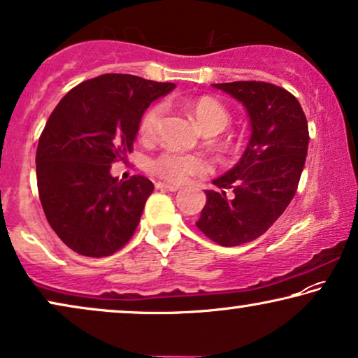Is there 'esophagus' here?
Listing matches in <instances>:
<instances>
[{
	"label": "esophagus",
	"instance_id": "esophagus-1",
	"mask_svg": "<svg viewBox=\"0 0 358 358\" xmlns=\"http://www.w3.org/2000/svg\"><path fill=\"white\" fill-rule=\"evenodd\" d=\"M155 188H157V189H165V191H178V189H180L177 185L162 183V181H159V183H155Z\"/></svg>",
	"mask_w": 358,
	"mask_h": 358
}]
</instances>
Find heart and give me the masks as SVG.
Returning a JSON list of instances; mask_svg holds the SVG:
<instances>
[{
    "mask_svg": "<svg viewBox=\"0 0 358 358\" xmlns=\"http://www.w3.org/2000/svg\"><path fill=\"white\" fill-rule=\"evenodd\" d=\"M188 112L198 128L203 131H213V133H220L227 128L230 123V113L225 108L222 102L217 99L203 95L191 100L188 103ZM164 107L160 103L152 105L148 112L144 113L143 120L139 124L141 138L150 141L155 138L159 131L160 120H162ZM152 170L159 173L165 180L173 181V183H181L186 181L193 175H203L209 170V162L201 155H186L178 152H164L152 162Z\"/></svg>",
    "mask_w": 358,
    "mask_h": 358,
    "instance_id": "obj_1",
    "label": "heart"
}]
</instances>
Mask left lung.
Returning <instances> with one entry per match:
<instances>
[{
  "label": "left lung",
  "instance_id": "8db88e82",
  "mask_svg": "<svg viewBox=\"0 0 358 358\" xmlns=\"http://www.w3.org/2000/svg\"><path fill=\"white\" fill-rule=\"evenodd\" d=\"M213 85L243 105L251 134L238 162L213 180L220 191H206L196 225L215 243L236 246L263 235L295 196L308 152V123L299 100L274 84Z\"/></svg>",
  "mask_w": 358,
  "mask_h": 358
}]
</instances>
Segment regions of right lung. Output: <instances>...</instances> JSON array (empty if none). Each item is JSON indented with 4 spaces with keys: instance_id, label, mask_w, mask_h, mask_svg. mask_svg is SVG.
<instances>
[{
    "instance_id": "right-lung-1",
    "label": "right lung",
    "mask_w": 358,
    "mask_h": 358,
    "mask_svg": "<svg viewBox=\"0 0 358 358\" xmlns=\"http://www.w3.org/2000/svg\"><path fill=\"white\" fill-rule=\"evenodd\" d=\"M175 89L133 74L84 80L59 100L37 148V185L48 224L73 251L108 256L138 227L152 181L110 173L133 150L150 103Z\"/></svg>"
}]
</instances>
